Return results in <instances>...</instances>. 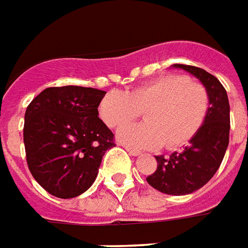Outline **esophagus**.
Returning <instances> with one entry per match:
<instances>
[{"instance_id": "esophagus-1", "label": "esophagus", "mask_w": 248, "mask_h": 248, "mask_svg": "<svg viewBox=\"0 0 248 248\" xmlns=\"http://www.w3.org/2000/svg\"><path fill=\"white\" fill-rule=\"evenodd\" d=\"M125 150L129 153V155H134V157H136V155H140V151L135 150V149H131V147H125Z\"/></svg>"}]
</instances>
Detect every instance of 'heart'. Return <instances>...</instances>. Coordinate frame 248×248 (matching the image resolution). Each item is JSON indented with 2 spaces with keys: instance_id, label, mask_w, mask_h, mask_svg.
I'll return each instance as SVG.
<instances>
[{
  "instance_id": "1",
  "label": "heart",
  "mask_w": 248,
  "mask_h": 248,
  "mask_svg": "<svg viewBox=\"0 0 248 248\" xmlns=\"http://www.w3.org/2000/svg\"><path fill=\"white\" fill-rule=\"evenodd\" d=\"M209 94L203 84L183 75H167L127 93L110 91L99 114L110 128H120L144 113L146 123L120 129L123 143L138 149H177L195 136L205 121Z\"/></svg>"
}]
</instances>
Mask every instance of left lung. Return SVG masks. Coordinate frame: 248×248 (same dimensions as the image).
Instances as JSON below:
<instances>
[{"label":"left lung","mask_w":248,"mask_h":248,"mask_svg":"<svg viewBox=\"0 0 248 248\" xmlns=\"http://www.w3.org/2000/svg\"><path fill=\"white\" fill-rule=\"evenodd\" d=\"M174 66L190 72L203 83L210 108L190 144L169 157H155L157 169L146 180L164 194L186 195L203 187L220 168L229 143V101L220 80L205 69L184 64Z\"/></svg>","instance_id":"1"}]
</instances>
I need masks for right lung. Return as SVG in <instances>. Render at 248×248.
Wrapping results in <instances>:
<instances>
[{
  "instance_id": "right-lung-1",
  "label": "right lung",
  "mask_w": 248,
  "mask_h": 248,
  "mask_svg": "<svg viewBox=\"0 0 248 248\" xmlns=\"http://www.w3.org/2000/svg\"><path fill=\"white\" fill-rule=\"evenodd\" d=\"M106 91L49 87L30 102L23 139L28 169L43 190L68 199L91 187L114 135L98 117Z\"/></svg>"
}]
</instances>
